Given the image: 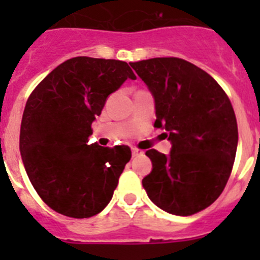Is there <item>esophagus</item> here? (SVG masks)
<instances>
[{"instance_id": "esophagus-1", "label": "esophagus", "mask_w": 260, "mask_h": 260, "mask_svg": "<svg viewBox=\"0 0 260 260\" xmlns=\"http://www.w3.org/2000/svg\"><path fill=\"white\" fill-rule=\"evenodd\" d=\"M132 152H133V156H134V157H135V156H142V155H143V153H144L143 151L138 150V148H133Z\"/></svg>"}]
</instances>
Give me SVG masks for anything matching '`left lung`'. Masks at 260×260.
Masks as SVG:
<instances>
[{"instance_id": "obj_1", "label": "left lung", "mask_w": 260, "mask_h": 260, "mask_svg": "<svg viewBox=\"0 0 260 260\" xmlns=\"http://www.w3.org/2000/svg\"><path fill=\"white\" fill-rule=\"evenodd\" d=\"M155 100V126L169 155L146 151L152 171L142 181L148 198L172 215L190 216L219 198L238 144L237 119L226 93L206 71L176 57L130 62Z\"/></svg>"}]
</instances>
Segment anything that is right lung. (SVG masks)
Segmentation results:
<instances>
[{
    "mask_svg": "<svg viewBox=\"0 0 260 260\" xmlns=\"http://www.w3.org/2000/svg\"><path fill=\"white\" fill-rule=\"evenodd\" d=\"M126 79H137L126 62L74 57L49 73L27 100L20 156L36 192L56 212L91 217L113 197L132 151L88 138L108 96Z\"/></svg>",
    "mask_w": 260,
    "mask_h": 260,
    "instance_id": "1",
    "label": "right lung"
}]
</instances>
